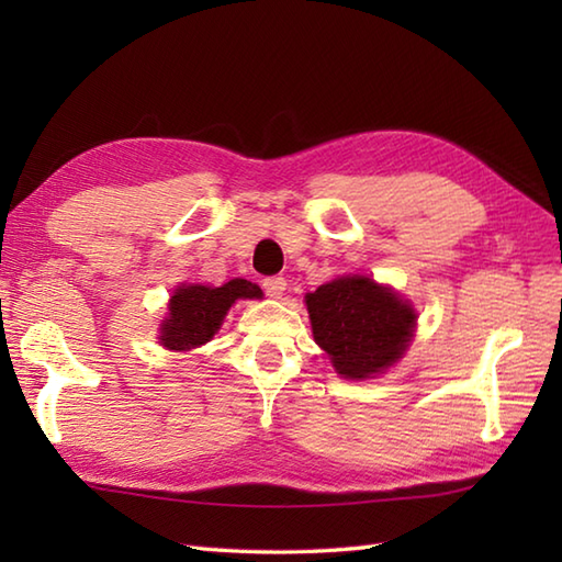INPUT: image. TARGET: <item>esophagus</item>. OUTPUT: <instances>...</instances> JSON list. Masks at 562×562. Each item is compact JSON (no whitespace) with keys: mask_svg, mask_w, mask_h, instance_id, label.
I'll return each instance as SVG.
<instances>
[{"mask_svg":"<svg viewBox=\"0 0 562 562\" xmlns=\"http://www.w3.org/2000/svg\"><path fill=\"white\" fill-rule=\"evenodd\" d=\"M262 290H266V294L272 296V300H280L284 290H288V280L280 278V274H272V278L262 280Z\"/></svg>","mask_w":562,"mask_h":562,"instance_id":"esophagus-1","label":"esophagus"}]
</instances>
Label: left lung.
<instances>
[{
  "instance_id": "1",
  "label": "left lung",
  "mask_w": 562,
  "mask_h": 562,
  "mask_svg": "<svg viewBox=\"0 0 562 562\" xmlns=\"http://www.w3.org/2000/svg\"><path fill=\"white\" fill-rule=\"evenodd\" d=\"M304 300L316 345L345 379L384 374L413 340V304L364 274H342Z\"/></svg>"
}]
</instances>
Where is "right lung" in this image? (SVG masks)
<instances>
[{
	"mask_svg": "<svg viewBox=\"0 0 562 562\" xmlns=\"http://www.w3.org/2000/svg\"><path fill=\"white\" fill-rule=\"evenodd\" d=\"M260 288L248 280H229L222 288L181 284L169 300V316L161 324L159 342L166 350L188 352L214 338L236 300H258Z\"/></svg>",
	"mask_w": 562,
	"mask_h": 562,
	"instance_id": "obj_1",
	"label": "right lung"
}]
</instances>
